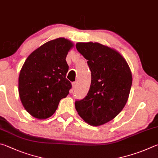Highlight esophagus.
<instances>
[{
	"instance_id": "obj_1",
	"label": "esophagus",
	"mask_w": 158,
	"mask_h": 158,
	"mask_svg": "<svg viewBox=\"0 0 158 158\" xmlns=\"http://www.w3.org/2000/svg\"><path fill=\"white\" fill-rule=\"evenodd\" d=\"M77 86V84L76 82H73V83H72V88H73V89H76Z\"/></svg>"
}]
</instances>
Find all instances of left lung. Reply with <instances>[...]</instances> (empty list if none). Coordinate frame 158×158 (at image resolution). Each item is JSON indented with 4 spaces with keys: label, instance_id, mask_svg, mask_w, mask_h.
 Here are the masks:
<instances>
[{
    "label": "left lung",
    "instance_id": "left-lung-1",
    "mask_svg": "<svg viewBox=\"0 0 158 158\" xmlns=\"http://www.w3.org/2000/svg\"><path fill=\"white\" fill-rule=\"evenodd\" d=\"M76 46L92 72L89 92L82 100L76 101V109L89 125H103L126 106L132 82L131 69L125 58L109 46L91 41L78 42Z\"/></svg>",
    "mask_w": 158,
    "mask_h": 158
}]
</instances>
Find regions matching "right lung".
<instances>
[{
	"label": "right lung",
	"instance_id": "add662e5",
	"mask_svg": "<svg viewBox=\"0 0 158 158\" xmlns=\"http://www.w3.org/2000/svg\"><path fill=\"white\" fill-rule=\"evenodd\" d=\"M73 46L67 39H55L39 47L25 61L19 76V94L24 108L33 117H51L61 99L69 94L71 84L66 78V57Z\"/></svg>",
	"mask_w": 158,
	"mask_h": 158
}]
</instances>
